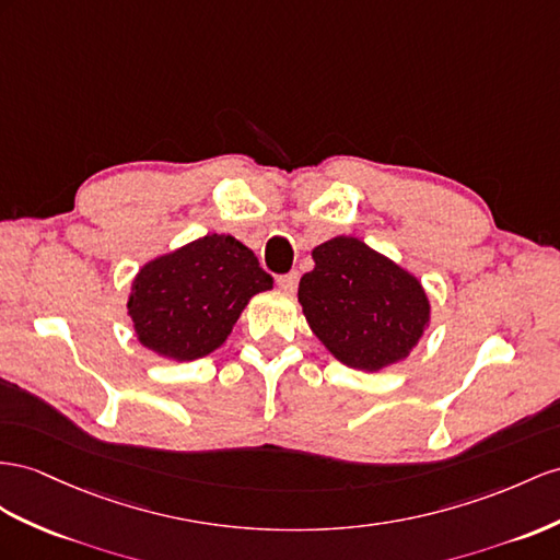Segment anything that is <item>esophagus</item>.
<instances>
[{"label": "esophagus", "instance_id": "1", "mask_svg": "<svg viewBox=\"0 0 560 560\" xmlns=\"http://www.w3.org/2000/svg\"><path fill=\"white\" fill-rule=\"evenodd\" d=\"M298 271H289V275H283V277H279V289L283 291V293H293L295 289H298Z\"/></svg>", "mask_w": 560, "mask_h": 560}]
</instances>
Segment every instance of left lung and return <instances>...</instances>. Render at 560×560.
Segmentation results:
<instances>
[{"mask_svg":"<svg viewBox=\"0 0 560 560\" xmlns=\"http://www.w3.org/2000/svg\"><path fill=\"white\" fill-rule=\"evenodd\" d=\"M312 260L298 300L326 350L360 371L407 360L430 322L421 281L354 236L322 243Z\"/></svg>","mask_w":560,"mask_h":560,"instance_id":"8db88e82","label":"left lung"}]
</instances>
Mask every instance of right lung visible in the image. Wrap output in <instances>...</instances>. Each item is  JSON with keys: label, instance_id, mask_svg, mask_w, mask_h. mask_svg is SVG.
I'll use <instances>...</instances> for the list:
<instances>
[{"label": "right lung", "instance_id": "obj_1", "mask_svg": "<svg viewBox=\"0 0 560 560\" xmlns=\"http://www.w3.org/2000/svg\"><path fill=\"white\" fill-rule=\"evenodd\" d=\"M271 283L248 246L234 236L208 234L143 265L127 314L143 348L191 362L218 350L248 300Z\"/></svg>", "mask_w": 560, "mask_h": 560}]
</instances>
